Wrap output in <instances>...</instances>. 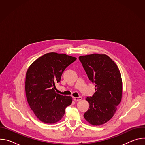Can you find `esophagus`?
<instances>
[{
    "label": "esophagus",
    "instance_id": "34e87169",
    "mask_svg": "<svg viewBox=\"0 0 145 145\" xmlns=\"http://www.w3.org/2000/svg\"><path fill=\"white\" fill-rule=\"evenodd\" d=\"M81 99H82V97H81V96H79V97H73V100L74 101H80Z\"/></svg>",
    "mask_w": 145,
    "mask_h": 145
}]
</instances>
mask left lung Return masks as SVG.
<instances>
[{
  "label": "left lung",
  "instance_id": "left-lung-1",
  "mask_svg": "<svg viewBox=\"0 0 145 145\" xmlns=\"http://www.w3.org/2000/svg\"><path fill=\"white\" fill-rule=\"evenodd\" d=\"M79 60L88 77L95 84L96 92L87 97L89 109L84 113L86 120L93 126L110 120L115 113L122 97V80L116 64L106 54L81 56Z\"/></svg>",
  "mask_w": 145,
  "mask_h": 145
}]
</instances>
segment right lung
Masks as SVG:
<instances>
[{
    "label": "right lung",
    "instance_id": "1",
    "mask_svg": "<svg viewBox=\"0 0 145 145\" xmlns=\"http://www.w3.org/2000/svg\"><path fill=\"white\" fill-rule=\"evenodd\" d=\"M65 54L49 53L37 59L29 68L26 77V94L30 107L44 123L61 120L72 97L56 93L55 84L61 81L65 68L76 60Z\"/></svg>",
    "mask_w": 145,
    "mask_h": 145
}]
</instances>
